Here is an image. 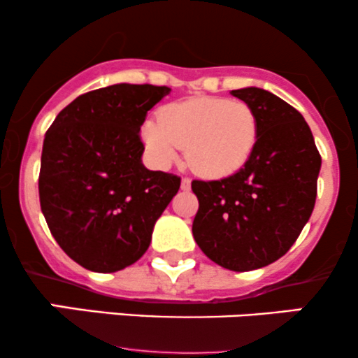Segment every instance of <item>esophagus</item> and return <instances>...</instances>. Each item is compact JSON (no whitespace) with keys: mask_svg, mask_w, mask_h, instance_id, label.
Segmentation results:
<instances>
[{"mask_svg":"<svg viewBox=\"0 0 358 358\" xmlns=\"http://www.w3.org/2000/svg\"><path fill=\"white\" fill-rule=\"evenodd\" d=\"M190 187H192V180L183 178L182 180V190H190Z\"/></svg>","mask_w":358,"mask_h":358,"instance_id":"esophagus-1","label":"esophagus"}]
</instances>
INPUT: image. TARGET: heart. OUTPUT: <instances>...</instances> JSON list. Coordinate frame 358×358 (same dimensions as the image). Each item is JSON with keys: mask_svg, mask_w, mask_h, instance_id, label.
Segmentation results:
<instances>
[{"mask_svg": "<svg viewBox=\"0 0 358 358\" xmlns=\"http://www.w3.org/2000/svg\"><path fill=\"white\" fill-rule=\"evenodd\" d=\"M143 141L156 165L168 166L185 146L187 162L199 175L224 178L239 171L254 153L259 122L241 101L195 97L166 106L158 119L143 124Z\"/></svg>", "mask_w": 358, "mask_h": 358, "instance_id": "1", "label": "heart"}]
</instances>
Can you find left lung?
I'll use <instances>...</instances> for the list:
<instances>
[{"label":"left lung","instance_id":"1","mask_svg":"<svg viewBox=\"0 0 358 358\" xmlns=\"http://www.w3.org/2000/svg\"><path fill=\"white\" fill-rule=\"evenodd\" d=\"M231 94L256 113L257 143L237 173L193 180L200 207L192 232L205 256L242 273L278 261L298 239L315 208L322 156L293 106L259 87Z\"/></svg>","mask_w":358,"mask_h":358}]
</instances>
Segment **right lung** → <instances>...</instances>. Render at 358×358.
Listing matches in <instances>:
<instances>
[{"label":"right lung","instance_id":"right-lung-1","mask_svg":"<svg viewBox=\"0 0 358 358\" xmlns=\"http://www.w3.org/2000/svg\"><path fill=\"white\" fill-rule=\"evenodd\" d=\"M171 89L114 84L62 109L43 139L40 207L53 239L94 273H116L150 248L178 176L143 165V122Z\"/></svg>","mask_w":358,"mask_h":358}]
</instances>
